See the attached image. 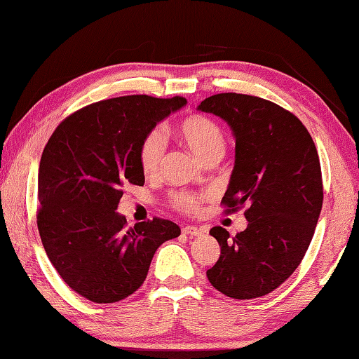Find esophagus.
I'll return each mask as SVG.
<instances>
[{
	"label": "esophagus",
	"mask_w": 359,
	"mask_h": 359,
	"mask_svg": "<svg viewBox=\"0 0 359 359\" xmlns=\"http://www.w3.org/2000/svg\"><path fill=\"white\" fill-rule=\"evenodd\" d=\"M182 232L187 233V236H194V237H199L204 233V229H199V227H194V226H184L182 227Z\"/></svg>",
	"instance_id": "esophagus-1"
}]
</instances>
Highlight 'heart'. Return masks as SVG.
Listing matches in <instances>:
<instances>
[{"instance_id": "heart-1", "label": "heart", "mask_w": 359, "mask_h": 359, "mask_svg": "<svg viewBox=\"0 0 359 359\" xmlns=\"http://www.w3.org/2000/svg\"><path fill=\"white\" fill-rule=\"evenodd\" d=\"M177 135L202 163L212 158H221L226 149L223 128L205 116L193 114L185 117L179 123ZM165 149V135L158 128L151 130L142 138L138 149V160L141 171L147 177H154L160 172ZM169 204L182 213H196L201 208V199L188 191H174L169 196Z\"/></svg>"}]
</instances>
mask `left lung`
<instances>
[{
  "instance_id": "left-lung-1",
  "label": "left lung",
  "mask_w": 359,
  "mask_h": 359,
  "mask_svg": "<svg viewBox=\"0 0 359 359\" xmlns=\"http://www.w3.org/2000/svg\"><path fill=\"white\" fill-rule=\"evenodd\" d=\"M198 109L219 116L236 136V166L221 204L227 215L245 207L248 219L236 237L212 227L221 254L207 278L226 297H264L298 269L314 236L323 204L316 144L295 114L260 97L215 94Z\"/></svg>"
}]
</instances>
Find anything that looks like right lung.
I'll list each match as a JSON object with an SVG mask.
<instances>
[{
    "mask_svg": "<svg viewBox=\"0 0 359 359\" xmlns=\"http://www.w3.org/2000/svg\"><path fill=\"white\" fill-rule=\"evenodd\" d=\"M184 97L123 95L67 116L39 166L37 229L45 252L72 290L94 303H116L138 290L157 248L180 227L155 217L127 226L116 212L123 185H144L138 149Z\"/></svg>",
    "mask_w": 359,
    "mask_h": 359,
    "instance_id": "right-lung-1",
    "label": "right lung"
}]
</instances>
